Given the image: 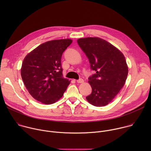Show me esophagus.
<instances>
[{"label": "esophagus", "mask_w": 151, "mask_h": 151, "mask_svg": "<svg viewBox=\"0 0 151 151\" xmlns=\"http://www.w3.org/2000/svg\"><path fill=\"white\" fill-rule=\"evenodd\" d=\"M77 82L78 83H83V79H82V78H80V79H79L78 80H77Z\"/></svg>", "instance_id": "esophagus-1"}]
</instances>
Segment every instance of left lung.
I'll return each instance as SVG.
<instances>
[{
  "label": "left lung",
  "instance_id": "obj_1",
  "mask_svg": "<svg viewBox=\"0 0 151 151\" xmlns=\"http://www.w3.org/2000/svg\"><path fill=\"white\" fill-rule=\"evenodd\" d=\"M95 73L88 78L91 94L86 97L93 106L108 104L123 87L128 69L123 54L107 41L99 37L78 39Z\"/></svg>",
  "mask_w": 151,
  "mask_h": 151
}]
</instances>
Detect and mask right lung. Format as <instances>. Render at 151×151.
<instances>
[{
  "instance_id": "right-lung-1",
  "label": "right lung",
  "mask_w": 151,
  "mask_h": 151,
  "mask_svg": "<svg viewBox=\"0 0 151 151\" xmlns=\"http://www.w3.org/2000/svg\"><path fill=\"white\" fill-rule=\"evenodd\" d=\"M69 39L53 40L42 44L24 58L21 78L30 94L36 100L51 104L66 91L70 81L63 76L61 59L72 44Z\"/></svg>"
}]
</instances>
